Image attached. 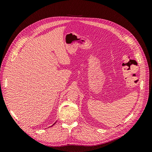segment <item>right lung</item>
<instances>
[{"mask_svg": "<svg viewBox=\"0 0 152 152\" xmlns=\"http://www.w3.org/2000/svg\"><path fill=\"white\" fill-rule=\"evenodd\" d=\"M54 124H53V125H54Z\"/></svg>", "mask_w": 152, "mask_h": 152, "instance_id": "obj_1", "label": "right lung"}]
</instances>
